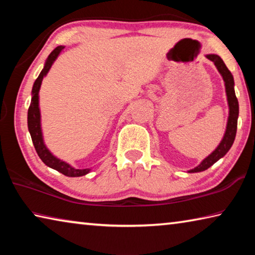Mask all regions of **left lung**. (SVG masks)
<instances>
[{"label": "left lung", "mask_w": 255, "mask_h": 255, "mask_svg": "<svg viewBox=\"0 0 255 255\" xmlns=\"http://www.w3.org/2000/svg\"><path fill=\"white\" fill-rule=\"evenodd\" d=\"M206 57L215 64V66L217 67L218 72L221 73V75L223 76L224 82H225V90H226L228 108H230V114H228L226 131L224 133L223 139L217 146V148H216L210 155H208L205 159H202V162L199 164V165L196 166L195 169L188 171L189 173H196V172H202L207 169H209V167L217 162L218 159H221L222 157L225 156V154L230 150L233 143H234V139L236 136L237 118H239V101H237V98L235 96L234 77H233L232 73L226 67L225 63L223 62V59L219 57L218 55L209 54V55H206Z\"/></svg>", "instance_id": "8db88e82"}]
</instances>
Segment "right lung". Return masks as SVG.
<instances>
[{
  "instance_id": "right-lung-1",
  "label": "right lung",
  "mask_w": 255,
  "mask_h": 255,
  "mask_svg": "<svg viewBox=\"0 0 255 255\" xmlns=\"http://www.w3.org/2000/svg\"><path fill=\"white\" fill-rule=\"evenodd\" d=\"M65 47L64 46H58L51 51L50 55L47 58L45 66L40 72L39 76L37 77V80L34 81L32 91H31V103H30V107L28 109V129L30 132V136H31L32 143L34 148H36V152L38 156L44 162L47 166L51 167L56 171L60 172L64 175L66 176H82L88 174L90 169H75V167L71 166L70 164L62 161V159L57 158L54 156L53 154L50 153V150L46 147L44 143V138H42V131H41V125H40V109H39V90L41 86L42 79L47 75V73L49 72L50 67L53 66L54 62L56 58L58 57Z\"/></svg>"
}]
</instances>
